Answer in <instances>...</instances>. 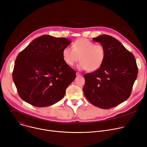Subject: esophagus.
Instances as JSON below:
<instances>
[{"label":"esophagus","mask_w":147,"mask_h":147,"mask_svg":"<svg viewBox=\"0 0 147 147\" xmlns=\"http://www.w3.org/2000/svg\"><path fill=\"white\" fill-rule=\"evenodd\" d=\"M76 76H81V75H82L80 72H76Z\"/></svg>","instance_id":"1"}]
</instances>
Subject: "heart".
Masks as SVG:
<instances>
[{
    "label": "heart",
    "instance_id": "heart-1",
    "mask_svg": "<svg viewBox=\"0 0 147 147\" xmlns=\"http://www.w3.org/2000/svg\"><path fill=\"white\" fill-rule=\"evenodd\" d=\"M62 56L64 62L69 66H73L80 58L81 62L78 68L92 72L98 69L103 64L105 59V49L102 45L81 38L74 42L72 48H65Z\"/></svg>",
    "mask_w": 147,
    "mask_h": 147
}]
</instances>
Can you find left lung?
Segmentation results:
<instances>
[{"mask_svg": "<svg viewBox=\"0 0 147 147\" xmlns=\"http://www.w3.org/2000/svg\"><path fill=\"white\" fill-rule=\"evenodd\" d=\"M105 49V59L99 68L84 75L86 98L102 109L118 105L130 96L138 75L134 55L114 37L102 35L93 38Z\"/></svg>", "mask_w": 147, "mask_h": 147, "instance_id": "obj_1", "label": "left lung"}]
</instances>
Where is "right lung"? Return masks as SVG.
<instances>
[{"mask_svg": "<svg viewBox=\"0 0 147 147\" xmlns=\"http://www.w3.org/2000/svg\"><path fill=\"white\" fill-rule=\"evenodd\" d=\"M70 39L43 35L19 53L13 80L20 97L37 107H48L62 99L75 79L76 72L63 61V49Z\"/></svg>", "mask_w": 147, "mask_h": 147, "instance_id": "obj_1", "label": "right lung"}]
</instances>
